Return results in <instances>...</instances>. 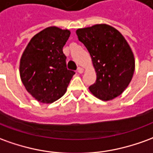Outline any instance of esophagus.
<instances>
[{
    "label": "esophagus",
    "mask_w": 153,
    "mask_h": 153,
    "mask_svg": "<svg viewBox=\"0 0 153 153\" xmlns=\"http://www.w3.org/2000/svg\"><path fill=\"white\" fill-rule=\"evenodd\" d=\"M77 71H78V73L79 74H83L84 73V69H83V68H81V67H79Z\"/></svg>",
    "instance_id": "obj_1"
}]
</instances>
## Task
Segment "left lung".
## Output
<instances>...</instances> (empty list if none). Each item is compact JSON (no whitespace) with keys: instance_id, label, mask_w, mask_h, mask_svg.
Wrapping results in <instances>:
<instances>
[{"instance_id":"8db88e82","label":"left lung","mask_w":153,"mask_h":153,"mask_svg":"<svg viewBox=\"0 0 153 153\" xmlns=\"http://www.w3.org/2000/svg\"><path fill=\"white\" fill-rule=\"evenodd\" d=\"M76 34L89 52L97 75L88 88L92 94L102 101L121 95L135 70L134 55L123 36L107 24L78 29Z\"/></svg>"}]
</instances>
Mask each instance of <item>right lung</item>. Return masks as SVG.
Returning <instances> with one entry per match:
<instances>
[{
	"mask_svg": "<svg viewBox=\"0 0 153 153\" xmlns=\"http://www.w3.org/2000/svg\"><path fill=\"white\" fill-rule=\"evenodd\" d=\"M69 36V30L47 27L32 37L21 55V79L38 102L51 103L65 94L74 74L66 68L63 53Z\"/></svg>",
	"mask_w": 153,
	"mask_h": 153,
	"instance_id": "right-lung-1",
	"label": "right lung"
}]
</instances>
